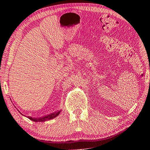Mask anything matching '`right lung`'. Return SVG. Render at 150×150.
<instances>
[{
	"instance_id": "right-lung-1",
	"label": "right lung",
	"mask_w": 150,
	"mask_h": 150,
	"mask_svg": "<svg viewBox=\"0 0 150 150\" xmlns=\"http://www.w3.org/2000/svg\"><path fill=\"white\" fill-rule=\"evenodd\" d=\"M60 112H61V110H59V111H56V112L52 113H50V114L46 115H45V116H43L41 117H33L30 116H28V119H30V120H32V121L36 122H45V121H47V120H52V119H53V118L57 117L59 114H60Z\"/></svg>"
}]
</instances>
